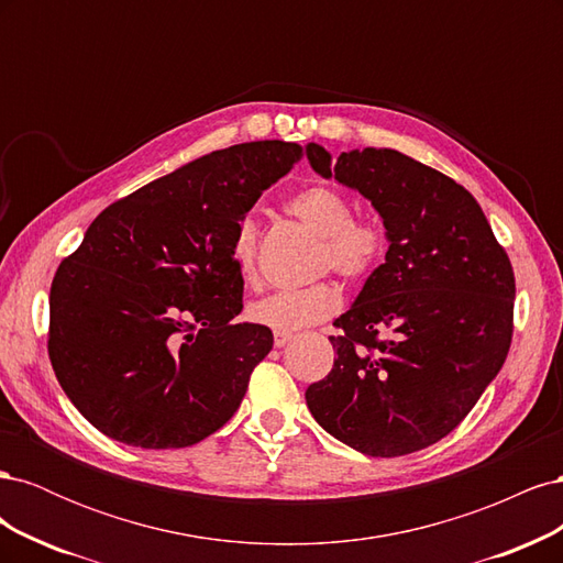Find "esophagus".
<instances>
[{"label":"esophagus","instance_id":"obj_1","mask_svg":"<svg viewBox=\"0 0 563 563\" xmlns=\"http://www.w3.org/2000/svg\"><path fill=\"white\" fill-rule=\"evenodd\" d=\"M294 340V335L291 333H275V345L277 347H284V345H288Z\"/></svg>","mask_w":563,"mask_h":563}]
</instances>
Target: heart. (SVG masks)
Here are the masks:
<instances>
[{
  "label": "heart",
  "mask_w": 563,
  "mask_h": 563,
  "mask_svg": "<svg viewBox=\"0 0 563 563\" xmlns=\"http://www.w3.org/2000/svg\"><path fill=\"white\" fill-rule=\"evenodd\" d=\"M288 211L321 236L319 272H335L345 279L366 277L378 265L385 234L376 220L352 216V201L329 185H314L288 201ZM232 265L246 284L258 279V223L249 216L232 236ZM340 291L329 282L305 288H284L251 302L249 317L277 333H291L333 317L340 310Z\"/></svg>",
  "instance_id": "1"
}]
</instances>
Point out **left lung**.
<instances>
[{"instance_id": "obj_1", "label": "left lung", "mask_w": 563, "mask_h": 563, "mask_svg": "<svg viewBox=\"0 0 563 563\" xmlns=\"http://www.w3.org/2000/svg\"><path fill=\"white\" fill-rule=\"evenodd\" d=\"M308 159L321 178L373 203L389 249L333 321L338 356L305 401L323 430L364 455L432 446L463 422L505 364L512 263L476 199L434 168L387 147L343 152L333 162L310 143Z\"/></svg>"}]
</instances>
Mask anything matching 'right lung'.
<instances>
[{
    "label": "right lung",
    "instance_id": "add662e5",
    "mask_svg": "<svg viewBox=\"0 0 563 563\" xmlns=\"http://www.w3.org/2000/svg\"><path fill=\"white\" fill-rule=\"evenodd\" d=\"M302 147L216 150L119 199L60 263L48 360L96 430L139 449H183L240 408L272 331L236 323L244 279L232 236Z\"/></svg>",
    "mask_w": 563,
    "mask_h": 563
}]
</instances>
